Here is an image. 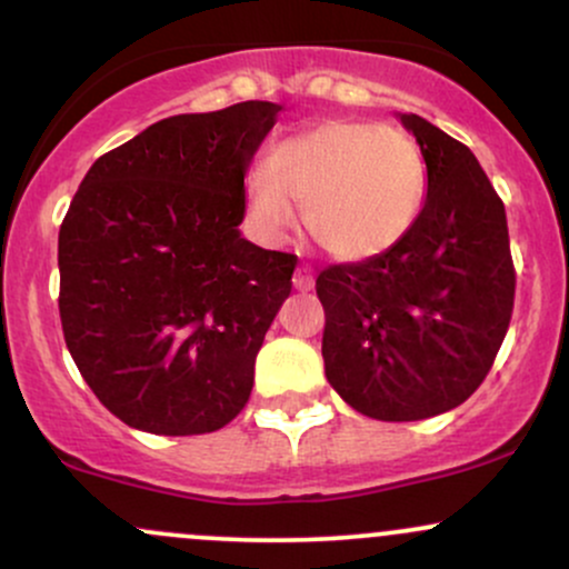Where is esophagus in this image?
Masks as SVG:
<instances>
[{"instance_id":"1","label":"esophagus","mask_w":569,"mask_h":569,"mask_svg":"<svg viewBox=\"0 0 569 569\" xmlns=\"http://www.w3.org/2000/svg\"><path fill=\"white\" fill-rule=\"evenodd\" d=\"M312 286H316V278H312V272L307 270V267H299V270L293 272V289H297V291H310Z\"/></svg>"}]
</instances>
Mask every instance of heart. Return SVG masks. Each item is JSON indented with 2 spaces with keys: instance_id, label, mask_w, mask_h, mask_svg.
<instances>
[{
  "instance_id": "heart-1",
  "label": "heart",
  "mask_w": 569,
  "mask_h": 569,
  "mask_svg": "<svg viewBox=\"0 0 569 569\" xmlns=\"http://www.w3.org/2000/svg\"><path fill=\"white\" fill-rule=\"evenodd\" d=\"M426 198V160L407 130L326 120L276 141L246 181V217L264 243L297 227L339 262H369L411 232Z\"/></svg>"
}]
</instances>
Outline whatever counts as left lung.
<instances>
[{
  "mask_svg": "<svg viewBox=\"0 0 569 569\" xmlns=\"http://www.w3.org/2000/svg\"><path fill=\"white\" fill-rule=\"evenodd\" d=\"M420 143L428 192L411 232L369 262L316 280L326 380L385 422L460 407L485 382L513 310L506 208L466 143L396 114Z\"/></svg>",
  "mask_w": 569,
  "mask_h": 569,
  "instance_id": "obj_1",
  "label": "left lung"
}]
</instances>
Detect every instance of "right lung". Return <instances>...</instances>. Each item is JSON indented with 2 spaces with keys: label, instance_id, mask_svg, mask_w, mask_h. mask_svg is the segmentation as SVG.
<instances>
[{
  "label": "right lung",
  "instance_id": "add662e5",
  "mask_svg": "<svg viewBox=\"0 0 569 569\" xmlns=\"http://www.w3.org/2000/svg\"><path fill=\"white\" fill-rule=\"evenodd\" d=\"M280 103L176 114L98 158L58 232L61 326L114 417L200 436L246 407L297 257L240 232L246 173Z\"/></svg>",
  "mask_w": 569,
  "mask_h": 569
}]
</instances>
